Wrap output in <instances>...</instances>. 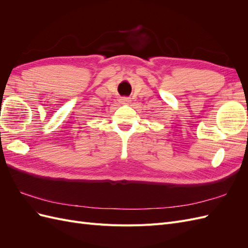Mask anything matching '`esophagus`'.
Segmentation results:
<instances>
[{
	"label": "esophagus",
	"instance_id": "34e87169",
	"mask_svg": "<svg viewBox=\"0 0 248 248\" xmlns=\"http://www.w3.org/2000/svg\"><path fill=\"white\" fill-rule=\"evenodd\" d=\"M130 98L129 97H122L121 99H120V102H121L122 104H128V103H130Z\"/></svg>",
	"mask_w": 248,
	"mask_h": 248
}]
</instances>
